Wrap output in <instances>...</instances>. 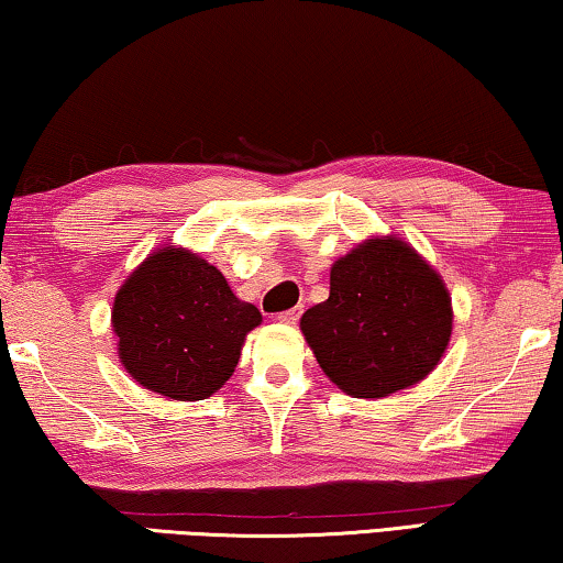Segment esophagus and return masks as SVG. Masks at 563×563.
<instances>
[{"label":"esophagus","instance_id":"34e87169","mask_svg":"<svg viewBox=\"0 0 563 563\" xmlns=\"http://www.w3.org/2000/svg\"><path fill=\"white\" fill-rule=\"evenodd\" d=\"M300 313H303V308H292V310H283V313H278L275 318H278V323L283 325H296Z\"/></svg>","mask_w":563,"mask_h":563}]
</instances>
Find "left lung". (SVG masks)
<instances>
[{"label": "left lung", "mask_w": 563, "mask_h": 563, "mask_svg": "<svg viewBox=\"0 0 563 563\" xmlns=\"http://www.w3.org/2000/svg\"><path fill=\"white\" fill-rule=\"evenodd\" d=\"M316 362L349 397L382 399L430 376L452 335L440 273L401 238H368L331 265V292L300 318Z\"/></svg>", "instance_id": "obj_1"}]
</instances>
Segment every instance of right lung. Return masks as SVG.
<instances>
[{"label": "right lung", "instance_id": "obj_1", "mask_svg": "<svg viewBox=\"0 0 563 563\" xmlns=\"http://www.w3.org/2000/svg\"><path fill=\"white\" fill-rule=\"evenodd\" d=\"M260 323V310L234 296L214 265L176 245L154 250L123 280L111 310L125 372L179 401L222 389Z\"/></svg>", "mask_w": 563, "mask_h": 563}]
</instances>
